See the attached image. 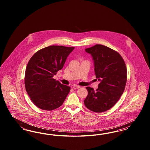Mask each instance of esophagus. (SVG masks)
Wrapping results in <instances>:
<instances>
[{"label":"esophagus","mask_w":150,"mask_h":150,"mask_svg":"<svg viewBox=\"0 0 150 150\" xmlns=\"http://www.w3.org/2000/svg\"><path fill=\"white\" fill-rule=\"evenodd\" d=\"M80 86H76V85H74V86H72V88L74 89H79L80 88Z\"/></svg>","instance_id":"1"}]
</instances>
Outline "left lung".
<instances>
[{"mask_svg":"<svg viewBox=\"0 0 150 150\" xmlns=\"http://www.w3.org/2000/svg\"><path fill=\"white\" fill-rule=\"evenodd\" d=\"M86 51L93 57L96 77L100 82L96 91L86 87L88 94L84 105L94 112H105L114 106L124 92L127 67L121 55L106 46L96 44Z\"/></svg>","mask_w":150,"mask_h":150,"instance_id":"1","label":"left lung"}]
</instances>
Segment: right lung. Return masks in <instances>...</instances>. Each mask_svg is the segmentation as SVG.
<instances>
[{
  "instance_id": "add662e5",
  "label": "right lung",
  "mask_w": 150,
  "mask_h": 150,
  "mask_svg": "<svg viewBox=\"0 0 150 150\" xmlns=\"http://www.w3.org/2000/svg\"><path fill=\"white\" fill-rule=\"evenodd\" d=\"M74 47L50 45L37 51L30 59L25 75L27 93L36 107L51 111L60 107L70 91L53 78L63 68Z\"/></svg>"
}]
</instances>
